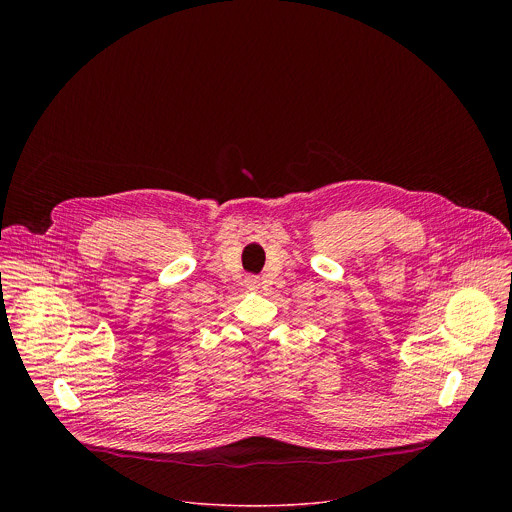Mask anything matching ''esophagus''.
<instances>
[{
    "label": "esophagus",
    "instance_id": "1",
    "mask_svg": "<svg viewBox=\"0 0 512 512\" xmlns=\"http://www.w3.org/2000/svg\"><path fill=\"white\" fill-rule=\"evenodd\" d=\"M247 287L249 289H257L259 287V279L257 277H247Z\"/></svg>",
    "mask_w": 512,
    "mask_h": 512
}]
</instances>
